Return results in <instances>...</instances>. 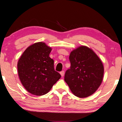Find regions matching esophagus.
<instances>
[{
  "mask_svg": "<svg viewBox=\"0 0 122 122\" xmlns=\"http://www.w3.org/2000/svg\"><path fill=\"white\" fill-rule=\"evenodd\" d=\"M60 74H61V76H63L64 75H65V71H61V72H60Z\"/></svg>",
  "mask_w": 122,
  "mask_h": 122,
  "instance_id": "obj_1",
  "label": "esophagus"
}]
</instances>
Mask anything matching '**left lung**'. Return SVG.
I'll list each match as a JSON object with an SVG mask.
<instances>
[{
	"label": "left lung",
	"mask_w": 122,
	"mask_h": 122,
	"mask_svg": "<svg viewBox=\"0 0 122 122\" xmlns=\"http://www.w3.org/2000/svg\"><path fill=\"white\" fill-rule=\"evenodd\" d=\"M71 66L66 71L65 81L71 92L80 98L94 94L102 83L104 67L102 61L92 49L82 46L69 55Z\"/></svg>",
	"instance_id": "obj_1"
}]
</instances>
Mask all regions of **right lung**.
Instances as JSON below:
<instances>
[{
	"label": "right lung",
	"instance_id": "1",
	"mask_svg": "<svg viewBox=\"0 0 122 122\" xmlns=\"http://www.w3.org/2000/svg\"><path fill=\"white\" fill-rule=\"evenodd\" d=\"M51 47L42 42L30 45L18 62V72L24 88L30 94L41 96L48 92L61 76L54 70L49 56Z\"/></svg>",
	"mask_w": 122,
	"mask_h": 122
}]
</instances>
